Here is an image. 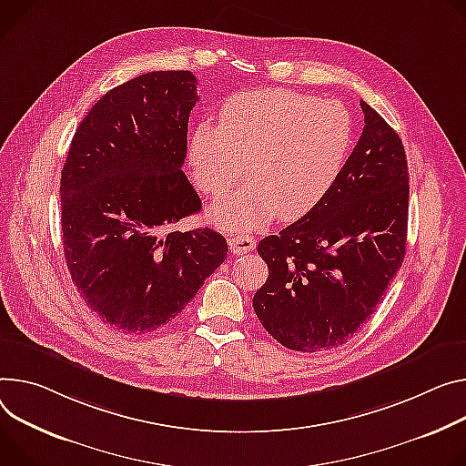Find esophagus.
I'll return each mask as SVG.
<instances>
[{
	"mask_svg": "<svg viewBox=\"0 0 466 466\" xmlns=\"http://www.w3.org/2000/svg\"><path fill=\"white\" fill-rule=\"evenodd\" d=\"M228 245H230V250L234 252V255H245V252L257 247V239L252 236H247V234H238L228 239Z\"/></svg>",
	"mask_w": 466,
	"mask_h": 466,
	"instance_id": "obj_1",
	"label": "esophagus"
}]
</instances>
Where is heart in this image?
Wrapping results in <instances>:
<instances>
[{
  "label": "heart",
  "mask_w": 466,
  "mask_h": 466,
  "mask_svg": "<svg viewBox=\"0 0 466 466\" xmlns=\"http://www.w3.org/2000/svg\"><path fill=\"white\" fill-rule=\"evenodd\" d=\"M218 122L195 126L189 165L198 189L219 195L247 159L248 180L208 209L209 221L230 232L258 230L279 214H307L332 187L353 145L344 104L284 89L234 95Z\"/></svg>",
  "instance_id": "obj_1"
}]
</instances>
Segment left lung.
<instances>
[{
    "label": "left lung",
    "instance_id": "left-lung-1",
    "mask_svg": "<svg viewBox=\"0 0 466 466\" xmlns=\"http://www.w3.org/2000/svg\"><path fill=\"white\" fill-rule=\"evenodd\" d=\"M364 130L327 195L258 243L269 268L252 298L284 348H338L373 314L405 257L409 167L392 126L360 102Z\"/></svg>",
    "mask_w": 466,
    "mask_h": 466
}]
</instances>
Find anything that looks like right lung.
Listing matches in <instances>:
<instances>
[{"label": "right lung", "mask_w": 466, "mask_h": 466, "mask_svg": "<svg viewBox=\"0 0 466 466\" xmlns=\"http://www.w3.org/2000/svg\"><path fill=\"white\" fill-rule=\"evenodd\" d=\"M198 102L189 70H157L106 93L72 137L61 173L66 266L106 325L145 334L173 321L227 258L211 228L173 230L200 198L182 165Z\"/></svg>", "instance_id": "add662e5"}]
</instances>
